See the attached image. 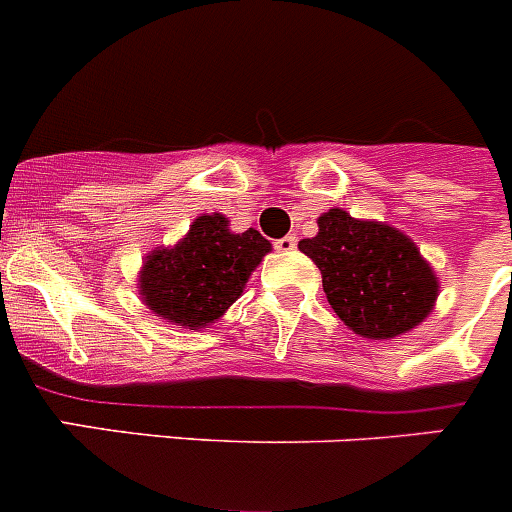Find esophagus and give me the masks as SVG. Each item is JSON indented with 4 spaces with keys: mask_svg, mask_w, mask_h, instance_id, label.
I'll use <instances>...</instances> for the list:
<instances>
[{
    "mask_svg": "<svg viewBox=\"0 0 512 512\" xmlns=\"http://www.w3.org/2000/svg\"><path fill=\"white\" fill-rule=\"evenodd\" d=\"M295 247H298V237H295V234H285V237H280V240L275 242V250L280 252H293Z\"/></svg>",
    "mask_w": 512,
    "mask_h": 512,
    "instance_id": "esophagus-1",
    "label": "esophagus"
}]
</instances>
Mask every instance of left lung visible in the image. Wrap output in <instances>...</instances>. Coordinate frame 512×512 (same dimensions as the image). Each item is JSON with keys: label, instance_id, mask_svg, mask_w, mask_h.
Masks as SVG:
<instances>
[{"label": "left lung", "instance_id": "left-lung-1", "mask_svg": "<svg viewBox=\"0 0 512 512\" xmlns=\"http://www.w3.org/2000/svg\"><path fill=\"white\" fill-rule=\"evenodd\" d=\"M298 247L321 270L331 308L358 336H401L432 313L437 275L396 227L328 209L318 234Z\"/></svg>", "mask_w": 512, "mask_h": 512}]
</instances>
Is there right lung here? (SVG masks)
<instances>
[{
	"label": "right lung",
	"mask_w": 512,
	"mask_h": 512,
	"mask_svg": "<svg viewBox=\"0 0 512 512\" xmlns=\"http://www.w3.org/2000/svg\"><path fill=\"white\" fill-rule=\"evenodd\" d=\"M270 250L257 229L234 234L224 214H202L174 247L148 252L138 295L164 321L199 331L227 313Z\"/></svg>",
	"instance_id": "1"
}]
</instances>
